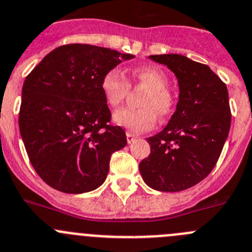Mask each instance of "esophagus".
<instances>
[{
    "instance_id": "34e87169",
    "label": "esophagus",
    "mask_w": 252,
    "mask_h": 252,
    "mask_svg": "<svg viewBox=\"0 0 252 252\" xmlns=\"http://www.w3.org/2000/svg\"><path fill=\"white\" fill-rule=\"evenodd\" d=\"M134 140H135V135H134V134H131L130 131H126V142H128V144L133 143Z\"/></svg>"
}]
</instances>
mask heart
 Segmentation results:
<instances>
[{
	"instance_id": "1",
	"label": "heart",
	"mask_w": 252,
	"mask_h": 252,
	"mask_svg": "<svg viewBox=\"0 0 252 252\" xmlns=\"http://www.w3.org/2000/svg\"><path fill=\"white\" fill-rule=\"evenodd\" d=\"M131 83L147 89L140 109L123 108L114 113L115 124L123 126L130 133L150 130L157 123V118H165L174 112L175 97L169 91V77L164 70L155 67H140L131 73ZM103 97L109 107L118 108L128 97L130 84L118 69H110L100 82Z\"/></svg>"
}]
</instances>
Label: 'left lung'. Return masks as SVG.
<instances>
[{"mask_svg":"<svg viewBox=\"0 0 252 252\" xmlns=\"http://www.w3.org/2000/svg\"><path fill=\"white\" fill-rule=\"evenodd\" d=\"M178 78L179 102L168 126L148 138L150 154L139 164L145 184L182 191L210 174L229 135L231 112L226 84L206 64L180 55H155Z\"/></svg>","mask_w":252,"mask_h":252,"instance_id":"obj_1","label":"left lung"}]
</instances>
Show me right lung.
Returning a JSON list of instances; mask_svg holds the SVG:
<instances>
[{
	"label": "right lung",
	"mask_w": 252,
	"mask_h": 252,
	"mask_svg": "<svg viewBox=\"0 0 252 252\" xmlns=\"http://www.w3.org/2000/svg\"><path fill=\"white\" fill-rule=\"evenodd\" d=\"M133 55L70 43L48 55L26 77L20 131L36 173L67 194L92 191L104 183L110 157L126 147V131L110 124L100 82Z\"/></svg>",
	"instance_id": "right-lung-1"
}]
</instances>
